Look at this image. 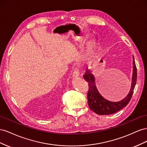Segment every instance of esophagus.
<instances>
[{
	"label": "esophagus",
	"mask_w": 147,
	"mask_h": 147,
	"mask_svg": "<svg viewBox=\"0 0 147 147\" xmlns=\"http://www.w3.org/2000/svg\"><path fill=\"white\" fill-rule=\"evenodd\" d=\"M79 74H80V73H79V69L78 68H76L74 70V72H73V77H78L79 76Z\"/></svg>",
	"instance_id": "esophagus-1"
}]
</instances>
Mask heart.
Returning <instances> with one entry per match:
<instances>
[{"label":"heart","instance_id":"b5f03b06","mask_svg":"<svg viewBox=\"0 0 147 147\" xmlns=\"http://www.w3.org/2000/svg\"><path fill=\"white\" fill-rule=\"evenodd\" d=\"M95 45V40H90V42H89L88 43V45H87V52L88 53H90L92 50H93L94 47Z\"/></svg>","mask_w":147,"mask_h":147}]
</instances>
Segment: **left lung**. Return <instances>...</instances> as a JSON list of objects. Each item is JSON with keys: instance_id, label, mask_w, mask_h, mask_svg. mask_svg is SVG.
<instances>
[{"instance_id": "1", "label": "left lung", "mask_w": 147, "mask_h": 147, "mask_svg": "<svg viewBox=\"0 0 147 147\" xmlns=\"http://www.w3.org/2000/svg\"><path fill=\"white\" fill-rule=\"evenodd\" d=\"M133 59V74L131 87L129 88L127 93V95L126 96L125 95L126 97L119 102H110L103 98L100 94L96 87L93 74L90 73V71L87 70L85 74L83 75V78L88 82V86H89V90L87 92V103L91 110L99 115H111L121 110L129 103L132 98L137 78V68L134 56ZM125 89L126 88L124 84H122L120 83H115L114 84L111 85L110 91L113 92V94H117L124 91Z\"/></svg>"}]
</instances>
